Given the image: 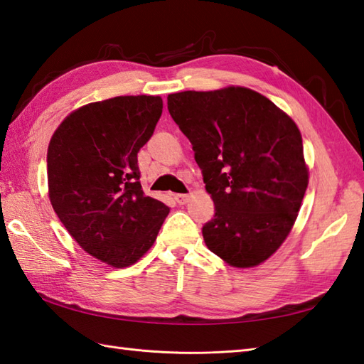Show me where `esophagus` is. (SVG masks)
<instances>
[{
	"mask_svg": "<svg viewBox=\"0 0 364 364\" xmlns=\"http://www.w3.org/2000/svg\"><path fill=\"white\" fill-rule=\"evenodd\" d=\"M173 198H175V202L178 205H186L188 200H189V196L188 194H176Z\"/></svg>",
	"mask_w": 364,
	"mask_h": 364,
	"instance_id": "esophagus-1",
	"label": "esophagus"
}]
</instances>
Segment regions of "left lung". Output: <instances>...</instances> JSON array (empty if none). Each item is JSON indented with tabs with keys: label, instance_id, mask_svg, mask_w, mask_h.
Here are the masks:
<instances>
[{
	"label": "left lung",
	"instance_id": "8db88e82",
	"mask_svg": "<svg viewBox=\"0 0 364 364\" xmlns=\"http://www.w3.org/2000/svg\"><path fill=\"white\" fill-rule=\"evenodd\" d=\"M167 109L215 206L202 228L208 249L235 267L266 261L289 235L308 186L297 125L245 87L172 94Z\"/></svg>",
	"mask_w": 364,
	"mask_h": 364
}]
</instances>
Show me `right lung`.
I'll return each instance as SVG.
<instances>
[{
  "label": "right lung",
  "instance_id": "add662e5",
  "mask_svg": "<svg viewBox=\"0 0 364 364\" xmlns=\"http://www.w3.org/2000/svg\"><path fill=\"white\" fill-rule=\"evenodd\" d=\"M162 114L161 97H115L72 112L53 134L46 167L54 213L84 250L127 267L153 245L168 208L144 194L137 153Z\"/></svg>",
  "mask_w": 364,
  "mask_h": 364
}]
</instances>
